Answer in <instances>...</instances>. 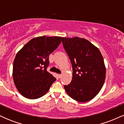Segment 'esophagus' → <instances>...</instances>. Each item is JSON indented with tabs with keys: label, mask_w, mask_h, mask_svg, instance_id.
<instances>
[{
	"label": "esophagus",
	"mask_w": 124,
	"mask_h": 124,
	"mask_svg": "<svg viewBox=\"0 0 124 124\" xmlns=\"http://www.w3.org/2000/svg\"><path fill=\"white\" fill-rule=\"evenodd\" d=\"M57 76H58V78H61V76H62V75H61V74H58Z\"/></svg>",
	"instance_id": "esophagus-1"
}]
</instances>
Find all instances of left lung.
I'll list each match as a JSON object with an SVG mask.
<instances>
[{"label":"left lung","instance_id":"left-lung-1","mask_svg":"<svg viewBox=\"0 0 124 124\" xmlns=\"http://www.w3.org/2000/svg\"><path fill=\"white\" fill-rule=\"evenodd\" d=\"M62 43L71 61L73 77L64 86L68 94L79 102L94 98L106 79V66L99 48L85 38H62Z\"/></svg>","mask_w":124,"mask_h":124}]
</instances>
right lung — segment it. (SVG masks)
Masks as SVG:
<instances>
[{
    "label": "right lung",
    "instance_id": "1",
    "mask_svg": "<svg viewBox=\"0 0 124 124\" xmlns=\"http://www.w3.org/2000/svg\"><path fill=\"white\" fill-rule=\"evenodd\" d=\"M61 37H38L28 41L17 53L13 78L19 93L28 99L45 95L56 78L46 71L49 55L61 43Z\"/></svg>",
    "mask_w": 124,
    "mask_h": 124
}]
</instances>
